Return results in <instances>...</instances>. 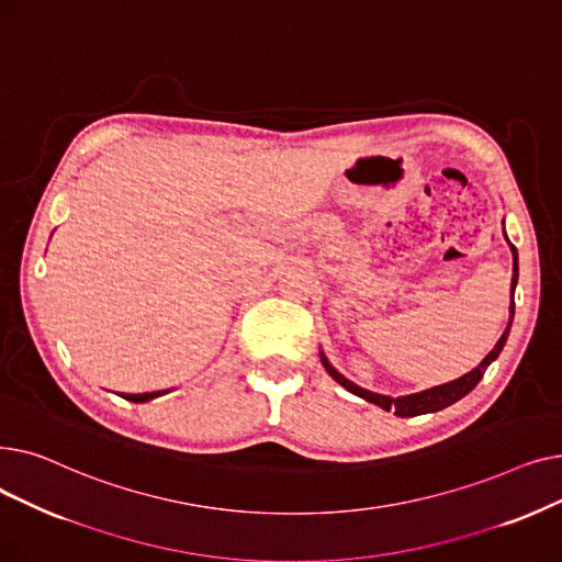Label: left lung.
<instances>
[{
	"label": "left lung",
	"mask_w": 562,
	"mask_h": 562,
	"mask_svg": "<svg viewBox=\"0 0 562 562\" xmlns=\"http://www.w3.org/2000/svg\"><path fill=\"white\" fill-rule=\"evenodd\" d=\"M504 234H506V229H504ZM506 241H508V236H506ZM508 246H510V252H513V282H510L513 301H510V318H508V326H506L504 335H501V339L496 341V346L487 352L485 360H483L476 369H471L469 373L460 375L458 380L445 382V385H437V387H430V390H424V392H417V394H407V396H396V398H392V396L375 394V392H369V390L356 385V382L348 380L346 375H341V373L330 364V360L326 358V352L321 350V362H323V367H326V371L339 382V385H341L344 390H348L350 394H356V396H360V398H364V401H369V403H373V405H378V407H382V409H387V412L394 409V415H398V417L428 415V412H439V409H445V407L453 405L456 401H460L462 396H467L471 390H474V387L479 385L483 373L487 371V367L501 356V350H504V346H506V341H508L510 326H513V318H515V286H517V280H519L517 248H515L510 241H508Z\"/></svg>",
	"instance_id": "1"
}]
</instances>
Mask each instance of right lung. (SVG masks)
<instances>
[{
  "label": "right lung",
  "mask_w": 562,
  "mask_h": 562,
  "mask_svg": "<svg viewBox=\"0 0 562 562\" xmlns=\"http://www.w3.org/2000/svg\"><path fill=\"white\" fill-rule=\"evenodd\" d=\"M164 394H168V390L166 392H150V394H125V398L134 401V403H145V401H153V398L164 396Z\"/></svg>",
  "instance_id": "right-lung-1"
}]
</instances>
